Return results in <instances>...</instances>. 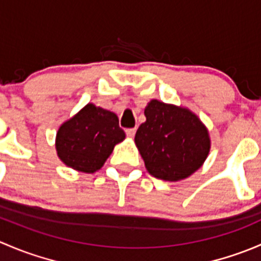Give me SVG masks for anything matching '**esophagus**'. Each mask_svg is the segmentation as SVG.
Instances as JSON below:
<instances>
[{"instance_id":"1","label":"esophagus","mask_w":261,"mask_h":261,"mask_svg":"<svg viewBox=\"0 0 261 261\" xmlns=\"http://www.w3.org/2000/svg\"><path fill=\"white\" fill-rule=\"evenodd\" d=\"M135 134H136V127L127 128V130H126V135L131 136V138H133V136H135Z\"/></svg>"}]
</instances>
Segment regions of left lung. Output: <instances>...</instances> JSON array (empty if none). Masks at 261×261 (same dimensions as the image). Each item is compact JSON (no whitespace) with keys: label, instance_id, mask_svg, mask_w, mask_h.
I'll use <instances>...</instances> for the list:
<instances>
[{"label":"left lung","instance_id":"left-lung-1","mask_svg":"<svg viewBox=\"0 0 261 261\" xmlns=\"http://www.w3.org/2000/svg\"><path fill=\"white\" fill-rule=\"evenodd\" d=\"M146 121L139 126L135 144L155 178L175 181L196 172L208 155V131L189 110L152 99Z\"/></svg>","mask_w":261,"mask_h":261}]
</instances>
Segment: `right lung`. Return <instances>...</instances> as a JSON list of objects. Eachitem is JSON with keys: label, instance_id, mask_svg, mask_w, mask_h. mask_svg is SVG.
Instances as JSON below:
<instances>
[{"label": "right lung", "instance_id": "add662e5", "mask_svg": "<svg viewBox=\"0 0 261 261\" xmlns=\"http://www.w3.org/2000/svg\"><path fill=\"white\" fill-rule=\"evenodd\" d=\"M123 139L125 131L118 125L117 116L88 103L60 126L55 146L65 165L80 172L93 173Z\"/></svg>", "mask_w": 261, "mask_h": 261}]
</instances>
